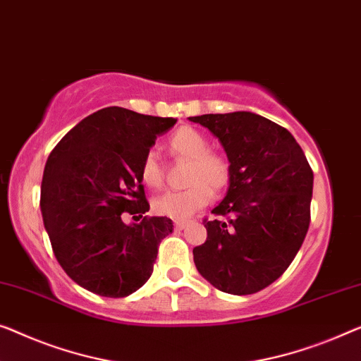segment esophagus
<instances>
[{
    "label": "esophagus",
    "mask_w": 361,
    "mask_h": 361,
    "mask_svg": "<svg viewBox=\"0 0 361 361\" xmlns=\"http://www.w3.org/2000/svg\"><path fill=\"white\" fill-rule=\"evenodd\" d=\"M189 219H176L174 221V226L177 228V229H184L185 226H189Z\"/></svg>",
    "instance_id": "esophagus-1"
}]
</instances>
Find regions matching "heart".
Segmentation results:
<instances>
[{
    "label": "heart",
    "mask_w": 361,
    "mask_h": 361,
    "mask_svg": "<svg viewBox=\"0 0 361 361\" xmlns=\"http://www.w3.org/2000/svg\"><path fill=\"white\" fill-rule=\"evenodd\" d=\"M169 149L177 158L190 161L185 190L164 192L153 198V210L159 216L184 219L210 203L213 192L226 189L231 180V164L226 156L210 151V143L192 127H180L171 135ZM140 177L149 189L163 184V168L154 151H148L140 164Z\"/></svg>",
    "instance_id": "heart-1"
}]
</instances>
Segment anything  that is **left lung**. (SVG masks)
Masks as SVG:
<instances>
[{"instance_id":"8db88e82","label":"left lung","mask_w":361,"mask_h":361,"mask_svg":"<svg viewBox=\"0 0 361 361\" xmlns=\"http://www.w3.org/2000/svg\"><path fill=\"white\" fill-rule=\"evenodd\" d=\"M210 130L231 164V180L207 221L193 262L219 291L252 295L293 262L311 221L312 169L288 130L252 112L189 117Z\"/></svg>"}]
</instances>
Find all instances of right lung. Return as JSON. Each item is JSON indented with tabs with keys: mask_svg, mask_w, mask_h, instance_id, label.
Segmentation results:
<instances>
[{
	"mask_svg": "<svg viewBox=\"0 0 361 361\" xmlns=\"http://www.w3.org/2000/svg\"><path fill=\"white\" fill-rule=\"evenodd\" d=\"M177 122L106 107L73 127L47 159L40 210L51 249L73 281L92 293L123 298L148 281L161 239L174 229L149 210L140 164ZM123 212L143 217L125 225Z\"/></svg>",
	"mask_w": 361,
	"mask_h": 361,
	"instance_id": "right-lung-1",
	"label": "right lung"
}]
</instances>
